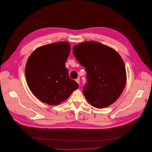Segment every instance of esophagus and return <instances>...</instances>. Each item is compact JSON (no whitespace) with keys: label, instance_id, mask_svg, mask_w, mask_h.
Here are the masks:
<instances>
[{"label":"esophagus","instance_id":"1","mask_svg":"<svg viewBox=\"0 0 152 152\" xmlns=\"http://www.w3.org/2000/svg\"><path fill=\"white\" fill-rule=\"evenodd\" d=\"M75 81H76V82H77L78 84H79V83H80V78H77L76 80H75Z\"/></svg>","mask_w":152,"mask_h":152}]
</instances>
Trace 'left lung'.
<instances>
[{
  "mask_svg": "<svg viewBox=\"0 0 152 152\" xmlns=\"http://www.w3.org/2000/svg\"><path fill=\"white\" fill-rule=\"evenodd\" d=\"M73 54L85 68L87 83L83 93L91 106L102 108L114 103L123 91L127 80L125 64L116 50L96 41L78 43Z\"/></svg>",
  "mask_w": 152,
  "mask_h": 152,
  "instance_id": "obj_1",
  "label": "left lung"
}]
</instances>
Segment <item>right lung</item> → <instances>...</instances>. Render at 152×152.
<instances>
[{
	"mask_svg": "<svg viewBox=\"0 0 152 152\" xmlns=\"http://www.w3.org/2000/svg\"><path fill=\"white\" fill-rule=\"evenodd\" d=\"M70 51L68 42L61 41L36 49L26 62L25 77L29 88L41 102L58 105L78 87L70 78L66 62Z\"/></svg>",
	"mask_w": 152,
	"mask_h": 152,
	"instance_id": "add662e5",
	"label": "right lung"
}]
</instances>
